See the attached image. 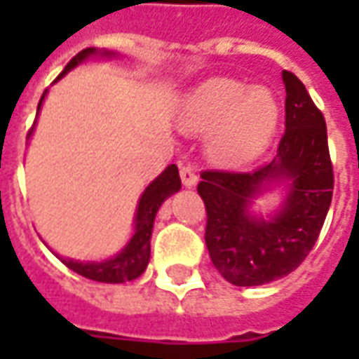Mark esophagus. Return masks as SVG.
I'll use <instances>...</instances> for the list:
<instances>
[{
  "mask_svg": "<svg viewBox=\"0 0 359 359\" xmlns=\"http://www.w3.org/2000/svg\"><path fill=\"white\" fill-rule=\"evenodd\" d=\"M180 180H182V184L187 188L196 187V182H198V175L196 171L190 167V165H180Z\"/></svg>",
  "mask_w": 359,
  "mask_h": 359,
  "instance_id": "esophagus-1",
  "label": "esophagus"
}]
</instances>
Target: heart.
<instances>
[{"instance_id":"b5f03b06","label":"heart","mask_w":359,"mask_h":359,"mask_svg":"<svg viewBox=\"0 0 359 359\" xmlns=\"http://www.w3.org/2000/svg\"><path fill=\"white\" fill-rule=\"evenodd\" d=\"M190 133H208V151L223 165L256 159L275 134L278 105L264 88H248L231 79L205 82L187 97L180 115Z\"/></svg>"}]
</instances>
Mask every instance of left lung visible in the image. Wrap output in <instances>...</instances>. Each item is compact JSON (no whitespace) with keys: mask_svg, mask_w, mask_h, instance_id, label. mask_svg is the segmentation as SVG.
<instances>
[{"mask_svg":"<svg viewBox=\"0 0 359 359\" xmlns=\"http://www.w3.org/2000/svg\"><path fill=\"white\" fill-rule=\"evenodd\" d=\"M285 134L273 161L256 171H202L198 194L208 213L205 244L215 269L236 286H257L292 273L313 248L332 200L327 125L302 81L283 71ZM290 180L280 212L267 222L248 205L269 182Z\"/></svg>","mask_w":359,"mask_h":359,"instance_id":"obj_1","label":"left lung"}]
</instances>
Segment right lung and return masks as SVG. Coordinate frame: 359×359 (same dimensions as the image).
Listing matches in <instances>:
<instances>
[{
    "mask_svg": "<svg viewBox=\"0 0 359 359\" xmlns=\"http://www.w3.org/2000/svg\"><path fill=\"white\" fill-rule=\"evenodd\" d=\"M94 48H86L81 53H76L69 63H67L65 71L59 74L57 81L65 73H69L73 67H76L81 61L94 55ZM105 55H109V51H103ZM43 95L40 97L38 103V111L43 102ZM32 133V130H30ZM28 133V136H30ZM180 190V177L177 165H169L159 177H157L151 184H149L138 203V211H136V219H134V234L130 242L126 244L121 254H117L111 259L105 262H74V259H67V257H59L63 264L73 269L74 273H79L82 277L92 278L97 283H125V280H133V278L140 277L142 273L146 271L149 262V238H151V229H154V221H156L157 210L161 208V203L175 192Z\"/></svg>",
    "mask_w": 359,
    "mask_h": 359,
    "instance_id": "right-lung-1",
    "label": "right lung"
}]
</instances>
